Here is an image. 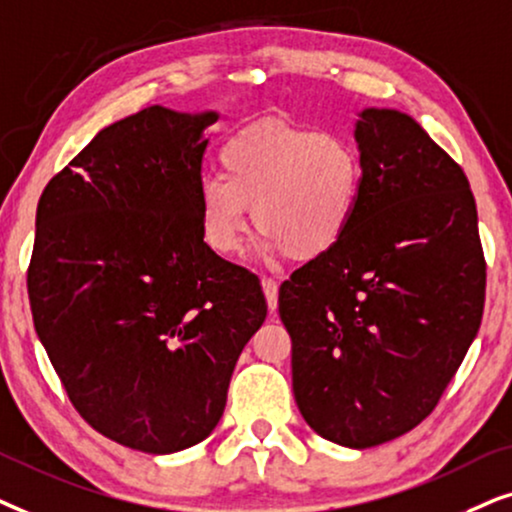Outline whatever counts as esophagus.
<instances>
[{
	"instance_id": "esophagus-1",
	"label": "esophagus",
	"mask_w": 512,
	"mask_h": 512,
	"mask_svg": "<svg viewBox=\"0 0 512 512\" xmlns=\"http://www.w3.org/2000/svg\"><path fill=\"white\" fill-rule=\"evenodd\" d=\"M262 290H264V297H267L269 311L276 313V309H278V283L274 281V278L264 276L262 278Z\"/></svg>"
}]
</instances>
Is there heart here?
<instances>
[{
	"mask_svg": "<svg viewBox=\"0 0 512 512\" xmlns=\"http://www.w3.org/2000/svg\"><path fill=\"white\" fill-rule=\"evenodd\" d=\"M222 175L196 189L201 234L217 255H236L252 224L262 255L325 257L349 236L365 194L363 156L349 138L316 128L262 121L220 152Z\"/></svg>",
	"mask_w": 512,
	"mask_h": 512,
	"instance_id": "1",
	"label": "heart"
}]
</instances>
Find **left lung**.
Masks as SVG:
<instances>
[{
	"label": "left lung",
	"instance_id": "obj_1",
	"mask_svg": "<svg viewBox=\"0 0 512 512\" xmlns=\"http://www.w3.org/2000/svg\"><path fill=\"white\" fill-rule=\"evenodd\" d=\"M365 194L349 236L290 276L292 391L320 438L367 449L438 405L480 330L485 257L463 170L410 114L356 119Z\"/></svg>",
	"mask_w": 512,
	"mask_h": 512
}]
</instances>
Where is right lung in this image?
I'll return each mask as SVG.
<instances>
[{"label": "right lung", "mask_w": 512, "mask_h": 512, "mask_svg": "<svg viewBox=\"0 0 512 512\" xmlns=\"http://www.w3.org/2000/svg\"><path fill=\"white\" fill-rule=\"evenodd\" d=\"M215 109L152 105L114 121L46 185L27 292L77 412L147 454L220 424L262 285L210 250L196 189Z\"/></svg>", "instance_id": "obj_1"}]
</instances>
